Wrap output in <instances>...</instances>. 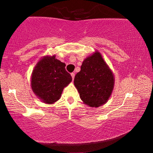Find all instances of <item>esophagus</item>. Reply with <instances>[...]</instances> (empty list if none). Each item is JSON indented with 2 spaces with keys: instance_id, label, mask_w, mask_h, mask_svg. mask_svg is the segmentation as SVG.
<instances>
[{
  "instance_id": "obj_1",
  "label": "esophagus",
  "mask_w": 153,
  "mask_h": 153,
  "mask_svg": "<svg viewBox=\"0 0 153 153\" xmlns=\"http://www.w3.org/2000/svg\"><path fill=\"white\" fill-rule=\"evenodd\" d=\"M71 76H72V78H73V80H74V78H75V73H71Z\"/></svg>"
}]
</instances>
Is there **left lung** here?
<instances>
[{
	"instance_id": "8db88e82",
	"label": "left lung",
	"mask_w": 153,
	"mask_h": 153,
	"mask_svg": "<svg viewBox=\"0 0 153 153\" xmlns=\"http://www.w3.org/2000/svg\"><path fill=\"white\" fill-rule=\"evenodd\" d=\"M74 85L87 106L96 108L108 101L114 87V75L99 51L84 59Z\"/></svg>"
}]
</instances>
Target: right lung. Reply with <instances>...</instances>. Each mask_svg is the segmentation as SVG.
I'll list each match as a JSON object with an SVG mask.
<instances>
[{
  "mask_svg": "<svg viewBox=\"0 0 153 153\" xmlns=\"http://www.w3.org/2000/svg\"><path fill=\"white\" fill-rule=\"evenodd\" d=\"M55 54L42 57L34 66L31 76V87L36 97L47 104L60 99L63 89L72 81L65 64L56 59Z\"/></svg>",
  "mask_w": 153,
  "mask_h": 153,
  "instance_id": "obj_1",
  "label": "right lung"
}]
</instances>
